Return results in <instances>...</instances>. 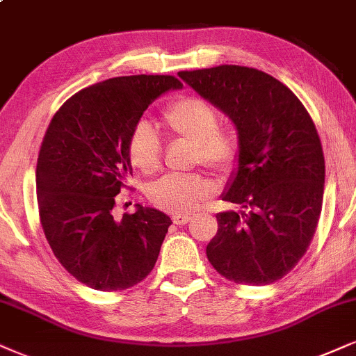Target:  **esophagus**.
I'll use <instances>...</instances> for the list:
<instances>
[{"mask_svg": "<svg viewBox=\"0 0 356 356\" xmlns=\"http://www.w3.org/2000/svg\"><path fill=\"white\" fill-rule=\"evenodd\" d=\"M171 221H173L175 225L183 226L190 221V216H186V214H175V216H171Z\"/></svg>", "mask_w": 356, "mask_h": 356, "instance_id": "obj_1", "label": "esophagus"}]
</instances>
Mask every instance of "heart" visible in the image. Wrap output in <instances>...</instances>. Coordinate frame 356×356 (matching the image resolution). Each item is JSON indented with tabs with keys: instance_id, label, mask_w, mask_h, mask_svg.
Wrapping results in <instances>:
<instances>
[{
	"instance_id": "1",
	"label": "heart",
	"mask_w": 356,
	"mask_h": 356,
	"mask_svg": "<svg viewBox=\"0 0 356 356\" xmlns=\"http://www.w3.org/2000/svg\"><path fill=\"white\" fill-rule=\"evenodd\" d=\"M166 131L193 143L191 161L219 175L229 173L238 163L236 140L219 129L216 108L196 95H183L170 102L161 113ZM163 156V145L148 122H138L129 138L130 163L143 175L158 171ZM211 193V183L201 173L166 175L153 183L148 198L161 211L171 214L190 213Z\"/></svg>"
}]
</instances>
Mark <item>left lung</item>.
Masks as SVG:
<instances>
[{"label":"left lung","mask_w":356,"mask_h":356,"mask_svg":"<svg viewBox=\"0 0 356 356\" xmlns=\"http://www.w3.org/2000/svg\"><path fill=\"white\" fill-rule=\"evenodd\" d=\"M178 76L222 111L239 135L238 171L206 256L222 277L267 285L304 257L322 213L325 160L312 117L282 82L244 65Z\"/></svg>","instance_id":"left-lung-1"}]
</instances>
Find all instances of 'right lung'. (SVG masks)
Listing matches in <instances>:
<instances>
[{
  "label": "right lung",
  "mask_w": 356,
  "mask_h": 356,
  "mask_svg": "<svg viewBox=\"0 0 356 356\" xmlns=\"http://www.w3.org/2000/svg\"><path fill=\"white\" fill-rule=\"evenodd\" d=\"M173 76L113 77L79 90L52 117L36 166L44 236L60 266L102 292L125 291L150 274L171 225L153 208L113 219L131 175L129 138L153 100L181 89Z\"/></svg>",
  "instance_id": "1"
}]
</instances>
